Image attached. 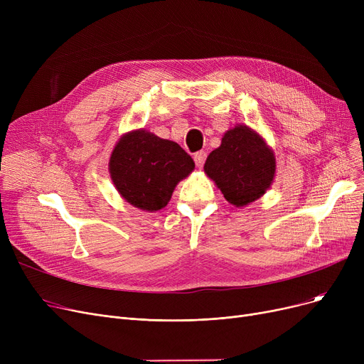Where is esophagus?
<instances>
[{"instance_id":"34e87169","label":"esophagus","mask_w":364,"mask_h":364,"mask_svg":"<svg viewBox=\"0 0 364 364\" xmlns=\"http://www.w3.org/2000/svg\"><path fill=\"white\" fill-rule=\"evenodd\" d=\"M193 159H195L196 165H198L199 168H202V166H203V164H205V161H206V153H205L203 150L196 151V153H195V156H193Z\"/></svg>"}]
</instances>
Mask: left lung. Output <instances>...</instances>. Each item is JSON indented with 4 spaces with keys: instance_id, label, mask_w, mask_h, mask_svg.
<instances>
[{
    "instance_id": "obj_1",
    "label": "left lung",
    "mask_w": 364,
    "mask_h": 364,
    "mask_svg": "<svg viewBox=\"0 0 364 364\" xmlns=\"http://www.w3.org/2000/svg\"><path fill=\"white\" fill-rule=\"evenodd\" d=\"M203 169L228 202L245 206L270 187L276 161L258 134L239 125L224 134L221 146L209 153Z\"/></svg>"
}]
</instances>
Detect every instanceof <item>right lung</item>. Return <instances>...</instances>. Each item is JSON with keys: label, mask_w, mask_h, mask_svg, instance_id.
Listing matches in <instances>:
<instances>
[{"label": "right lung", "mask_w": 364, "mask_h": 364, "mask_svg": "<svg viewBox=\"0 0 364 364\" xmlns=\"http://www.w3.org/2000/svg\"><path fill=\"white\" fill-rule=\"evenodd\" d=\"M110 176L121 196L146 211L166 206L180 180L195 169V162L177 143L144 129L127 134L114 146Z\"/></svg>", "instance_id": "1"}]
</instances>
